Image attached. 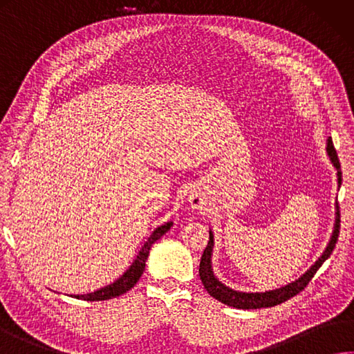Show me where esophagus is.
Returning a JSON list of instances; mask_svg holds the SVG:
<instances>
[{
  "mask_svg": "<svg viewBox=\"0 0 354 354\" xmlns=\"http://www.w3.org/2000/svg\"><path fill=\"white\" fill-rule=\"evenodd\" d=\"M191 205H192V208H202V198L200 197H192L191 198Z\"/></svg>",
  "mask_w": 354,
  "mask_h": 354,
  "instance_id": "1",
  "label": "esophagus"
}]
</instances>
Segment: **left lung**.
<instances>
[{
    "mask_svg": "<svg viewBox=\"0 0 354 354\" xmlns=\"http://www.w3.org/2000/svg\"><path fill=\"white\" fill-rule=\"evenodd\" d=\"M326 151H328V156L331 158L333 165L336 166L337 180H339V185H341V182H342L341 163H339L337 152L335 149V146H333L331 138H328V146H326ZM339 230H341V212H339V206H337V218H336V225H335V232H333V237L330 240L328 246H326V250L322 254V257L319 259L317 262L313 265L301 279H297L296 282L282 286V288H279V290H272V291H266V292H240V291H234V290L228 288V286H225L223 283H220L217 281V279L214 277V272H212V270H211L212 234L209 232L208 245H206L202 259H200V266H198L200 281H202L205 290L209 292V296L217 299L218 302H222L225 305L234 306V308L256 310V308H266V306L279 305L285 301H288V299H291V297H295L302 290H305V286L310 283L313 277H315L316 271L321 268L322 263L330 257L333 250H335L337 237H339Z\"/></svg>",
    "mask_w": 354,
    "mask_h": 354,
    "instance_id": "obj_1",
    "label": "left lung"
}]
</instances>
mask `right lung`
Segmentation results:
<instances>
[{"label":"right lung","instance_id":"obj_1","mask_svg":"<svg viewBox=\"0 0 354 354\" xmlns=\"http://www.w3.org/2000/svg\"><path fill=\"white\" fill-rule=\"evenodd\" d=\"M171 225H172L171 222L165 223L162 226H158V228L154 232H152L151 237L148 239V242L145 243L142 251L138 252L136 262L131 265V268L126 271L117 282L111 283L109 286H104V288L98 290L95 292H89V295H82V296H75V297L82 299V301H108V299L118 297V296L124 295L126 291H129L132 286H134L138 282L140 276L143 274L146 259H148V256H149V250H151L152 243L157 242V240L171 228Z\"/></svg>","mask_w":354,"mask_h":354}]
</instances>
